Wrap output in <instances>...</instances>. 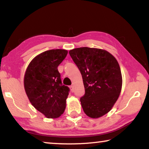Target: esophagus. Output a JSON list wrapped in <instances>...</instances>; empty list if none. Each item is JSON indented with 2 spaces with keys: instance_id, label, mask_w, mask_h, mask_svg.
Instances as JSON below:
<instances>
[{
  "instance_id": "obj_1",
  "label": "esophagus",
  "mask_w": 149,
  "mask_h": 149,
  "mask_svg": "<svg viewBox=\"0 0 149 149\" xmlns=\"http://www.w3.org/2000/svg\"><path fill=\"white\" fill-rule=\"evenodd\" d=\"M70 90H71V91L72 93L74 92V85H71V86L70 87Z\"/></svg>"
}]
</instances>
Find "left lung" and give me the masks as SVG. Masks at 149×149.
I'll return each mask as SVG.
<instances>
[{"label": "left lung", "mask_w": 149, "mask_h": 149, "mask_svg": "<svg viewBox=\"0 0 149 149\" xmlns=\"http://www.w3.org/2000/svg\"><path fill=\"white\" fill-rule=\"evenodd\" d=\"M69 54L82 75L85 95L80 101L85 114L98 118L112 109L119 97L122 77L116 59L105 50L81 47Z\"/></svg>", "instance_id": "obj_1"}]
</instances>
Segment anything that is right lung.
<instances>
[{"instance_id": "add662e5", "label": "right lung", "mask_w": 149, "mask_h": 149, "mask_svg": "<svg viewBox=\"0 0 149 149\" xmlns=\"http://www.w3.org/2000/svg\"><path fill=\"white\" fill-rule=\"evenodd\" d=\"M64 49H52L35 56L26 70L24 88L31 104L48 118L64 113L70 89L62 85L58 66L66 56Z\"/></svg>"}]
</instances>
